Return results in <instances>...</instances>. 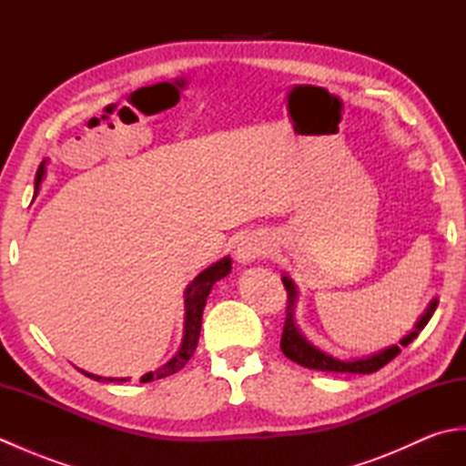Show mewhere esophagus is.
Masks as SVG:
<instances>
[{
    "label": "esophagus",
    "instance_id": "esophagus-1",
    "mask_svg": "<svg viewBox=\"0 0 466 466\" xmlns=\"http://www.w3.org/2000/svg\"><path fill=\"white\" fill-rule=\"evenodd\" d=\"M266 254V244L256 240V238H246L238 244V250H236V258L240 262H252L260 256Z\"/></svg>",
    "mask_w": 466,
    "mask_h": 466
}]
</instances>
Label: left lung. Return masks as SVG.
I'll use <instances>...</instances> for the list:
<instances>
[{
    "mask_svg": "<svg viewBox=\"0 0 466 466\" xmlns=\"http://www.w3.org/2000/svg\"><path fill=\"white\" fill-rule=\"evenodd\" d=\"M286 294H289V302H286V320H284V330H282V339H280V349L282 352L289 356L290 360L299 362L300 366H306V369H314V370H329V372H352V374H370L380 370L384 364H389L394 356L400 354V346H409L414 339H417L419 332L429 324L432 312L437 310V300H432L429 306V310L422 314V319L417 322V329H414L409 336H404L400 340V346L394 344L390 349H386L379 354L366 356V359H356V360H339L332 359V356L324 354L322 350L314 349L312 344L299 332L294 324V302H296V289L290 279H282Z\"/></svg>",
    "mask_w": 466,
    "mask_h": 466,
    "instance_id": "1",
    "label": "left lung"
}]
</instances>
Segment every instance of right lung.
Segmentation results:
<instances>
[{"mask_svg": "<svg viewBox=\"0 0 466 466\" xmlns=\"http://www.w3.org/2000/svg\"><path fill=\"white\" fill-rule=\"evenodd\" d=\"M39 174H44L42 167H39ZM37 174V184L42 180V176ZM35 194H37V186H35ZM232 270V260L230 258H222L220 262L212 264L210 268H206L202 274H198L196 279L192 280V284L187 286L186 290V322H184V340L180 350L174 356L170 362H166L160 369L154 372L144 374L140 382H150V380H157V379H166L177 370H182L186 362L192 359V354L198 346V339H200V329H202V312L206 306V299L210 294L214 282H218L220 279ZM84 372V370H82ZM86 376H90L94 380H110V382H126L127 379H102V376H96L90 372H84Z\"/></svg>", "mask_w": 466, "mask_h": 466, "instance_id": "obj_1", "label": "right lung"}]
</instances>
